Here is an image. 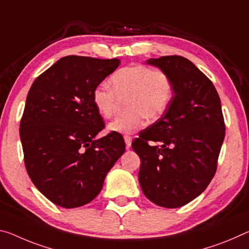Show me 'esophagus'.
<instances>
[{
    "label": "esophagus",
    "instance_id": "esophagus-1",
    "mask_svg": "<svg viewBox=\"0 0 249 249\" xmlns=\"http://www.w3.org/2000/svg\"><path fill=\"white\" fill-rule=\"evenodd\" d=\"M124 141H125V144H126V148H129L132 145V137L128 136V135H125L124 136Z\"/></svg>",
    "mask_w": 249,
    "mask_h": 249
}]
</instances>
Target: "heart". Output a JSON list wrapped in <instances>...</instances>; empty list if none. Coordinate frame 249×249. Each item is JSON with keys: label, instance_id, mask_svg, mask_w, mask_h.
<instances>
[{"label": "heart", "instance_id": "heart-1", "mask_svg": "<svg viewBox=\"0 0 249 249\" xmlns=\"http://www.w3.org/2000/svg\"><path fill=\"white\" fill-rule=\"evenodd\" d=\"M106 83L93 90V104L97 113L109 118L115 113L117 96L128 95L126 106L129 112L118 115L108 124V129L120 134L139 132L147 123V117L156 120L171 103L173 84L171 77L161 70L134 64L120 69Z\"/></svg>", "mask_w": 249, "mask_h": 249}]
</instances>
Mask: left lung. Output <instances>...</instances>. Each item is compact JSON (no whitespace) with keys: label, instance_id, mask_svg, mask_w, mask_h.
I'll return each mask as SVG.
<instances>
[{"label":"left lung","instance_id":"obj_1","mask_svg":"<svg viewBox=\"0 0 249 249\" xmlns=\"http://www.w3.org/2000/svg\"><path fill=\"white\" fill-rule=\"evenodd\" d=\"M146 64L171 77L174 95L160 120L132 143L141 159L139 180L151 202L177 208L202 194L215 175L225 137L222 104L210 78L187 58L161 56Z\"/></svg>","mask_w":249,"mask_h":249}]
</instances>
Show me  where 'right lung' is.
<instances>
[{
  "instance_id": "right-lung-1",
  "label": "right lung",
  "mask_w": 249,
  "mask_h": 249,
  "mask_svg": "<svg viewBox=\"0 0 249 249\" xmlns=\"http://www.w3.org/2000/svg\"><path fill=\"white\" fill-rule=\"evenodd\" d=\"M120 64L117 58L69 55L29 90L19 124L25 167L35 187L57 206L92 202L125 152L121 134L96 139L104 122L93 104L94 89Z\"/></svg>"
}]
</instances>
